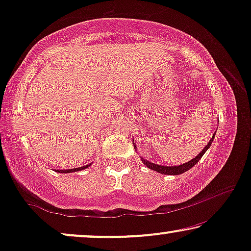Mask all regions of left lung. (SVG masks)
<instances>
[{"label":"left lung","mask_w":251,"mask_h":251,"mask_svg":"<svg viewBox=\"0 0 251 251\" xmlns=\"http://www.w3.org/2000/svg\"><path fill=\"white\" fill-rule=\"evenodd\" d=\"M215 135H216V133H215ZM215 135L212 136V138L210 139V142L208 143V145L205 146L204 149L202 150L200 153H199V155L195 156L193 160L188 161L187 163H185V164H181V166H176V167H166V166H159V164H154V163H152V162H150V161H147V160H144L143 157H142V161H143L144 164H145V166H146L147 168H150V169H152V170H155V171H157V173H160V174H163V175H180V174L185 173V171L190 170L192 167H194L195 164H197V163L199 162V160H200L201 157L203 156V154H204L205 152H207V150L209 149V147L211 146L212 139H214ZM133 147H136V146L133 145Z\"/></svg>","instance_id":"obj_1"}]
</instances>
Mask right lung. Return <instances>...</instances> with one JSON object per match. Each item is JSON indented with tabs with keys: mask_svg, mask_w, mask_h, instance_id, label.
I'll list each match as a JSON object with an SVG mask.
<instances>
[{
	"mask_svg": "<svg viewBox=\"0 0 251 251\" xmlns=\"http://www.w3.org/2000/svg\"><path fill=\"white\" fill-rule=\"evenodd\" d=\"M89 166H85V167H81V168H75V169H68V170H57V173L58 171H60V173H63V174H68V173H74V171H78V170H83V169H85V168H88Z\"/></svg>",
	"mask_w": 251,
	"mask_h": 251,
	"instance_id": "right-lung-1",
	"label": "right lung"
}]
</instances>
